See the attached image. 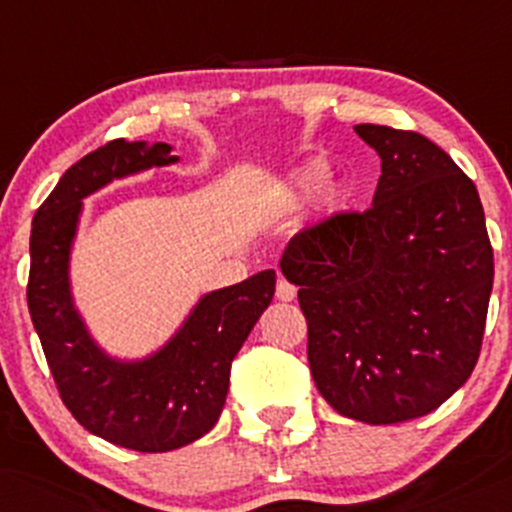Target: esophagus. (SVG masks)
Masks as SVG:
<instances>
[{
    "label": "esophagus",
    "mask_w": 512,
    "mask_h": 512,
    "mask_svg": "<svg viewBox=\"0 0 512 512\" xmlns=\"http://www.w3.org/2000/svg\"><path fill=\"white\" fill-rule=\"evenodd\" d=\"M297 297V287H294L292 282H287V279H279L277 282V299L279 301H292Z\"/></svg>",
    "instance_id": "obj_1"
}]
</instances>
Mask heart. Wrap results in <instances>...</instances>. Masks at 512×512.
<instances>
[{"mask_svg":"<svg viewBox=\"0 0 512 512\" xmlns=\"http://www.w3.org/2000/svg\"><path fill=\"white\" fill-rule=\"evenodd\" d=\"M328 181H331V166L326 161H314L299 171V176L294 179V193L301 198L314 196L321 188H326Z\"/></svg>","mask_w":512,"mask_h":512,"instance_id":"heart-1","label":"heart"}]
</instances>
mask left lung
<instances>
[{"mask_svg": "<svg viewBox=\"0 0 512 512\" xmlns=\"http://www.w3.org/2000/svg\"><path fill=\"white\" fill-rule=\"evenodd\" d=\"M380 154L368 211L333 213L289 240L309 368L343 417H424L469 380L493 289V247L476 186L410 129L358 125Z\"/></svg>", "mask_w": 512, "mask_h": 512, "instance_id": "8db88e82", "label": "left lung"}]
</instances>
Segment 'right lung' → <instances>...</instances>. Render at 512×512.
Listing matches in <instances>:
<instances>
[{"mask_svg": "<svg viewBox=\"0 0 512 512\" xmlns=\"http://www.w3.org/2000/svg\"><path fill=\"white\" fill-rule=\"evenodd\" d=\"M164 142L112 139L85 154L41 203L31 228L26 299L63 405L95 437L159 454L201 439L223 412L230 365L274 297V270L206 294L161 351L144 360L110 358L75 311L68 257L83 198L112 179L169 166Z\"/></svg>", "mask_w": 512, "mask_h": 512, "instance_id": "add662e5", "label": "right lung"}]
</instances>
